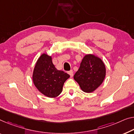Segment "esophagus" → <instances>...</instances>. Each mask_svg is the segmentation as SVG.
I'll return each mask as SVG.
<instances>
[{
    "mask_svg": "<svg viewBox=\"0 0 134 134\" xmlns=\"http://www.w3.org/2000/svg\"><path fill=\"white\" fill-rule=\"evenodd\" d=\"M68 73H69V75H70V77H72L73 76V70H70L69 72H68Z\"/></svg>",
    "mask_w": 134,
    "mask_h": 134,
    "instance_id": "esophagus-1",
    "label": "esophagus"
}]
</instances>
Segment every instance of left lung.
I'll use <instances>...</instances> for the list:
<instances>
[{
    "label": "left lung",
    "instance_id": "8db88e82",
    "mask_svg": "<svg viewBox=\"0 0 134 134\" xmlns=\"http://www.w3.org/2000/svg\"><path fill=\"white\" fill-rule=\"evenodd\" d=\"M106 67L101 58L94 54H87L82 60L80 67L73 78L85 93L94 91L104 81Z\"/></svg>",
    "mask_w": 134,
    "mask_h": 134
}]
</instances>
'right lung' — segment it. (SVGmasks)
Instances as JSON below:
<instances>
[{
    "mask_svg": "<svg viewBox=\"0 0 134 134\" xmlns=\"http://www.w3.org/2000/svg\"><path fill=\"white\" fill-rule=\"evenodd\" d=\"M70 75L58 70L52 63V56L43 53L37 59L32 73V81L40 92L50 98L60 94Z\"/></svg>",
    "mask_w": 134,
    "mask_h": 134,
    "instance_id": "add662e5",
    "label": "right lung"
}]
</instances>
